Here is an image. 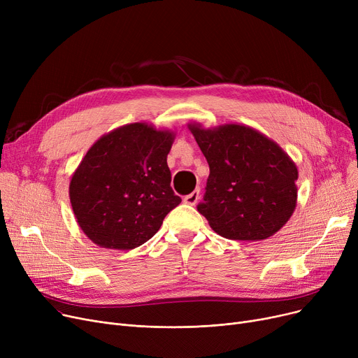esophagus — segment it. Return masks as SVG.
Listing matches in <instances>:
<instances>
[{
	"label": "esophagus",
	"instance_id": "esophagus-1",
	"mask_svg": "<svg viewBox=\"0 0 358 358\" xmlns=\"http://www.w3.org/2000/svg\"><path fill=\"white\" fill-rule=\"evenodd\" d=\"M199 199H200V190L196 189L193 193L187 194V196L184 197V203H185V204H190V206H194V204L199 201Z\"/></svg>",
	"mask_w": 358,
	"mask_h": 358
}]
</instances>
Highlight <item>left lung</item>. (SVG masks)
<instances>
[{
  "mask_svg": "<svg viewBox=\"0 0 358 358\" xmlns=\"http://www.w3.org/2000/svg\"><path fill=\"white\" fill-rule=\"evenodd\" d=\"M189 129L210 168L197 206L210 228L234 241L267 239L283 228L296 209L299 171L281 146L245 124Z\"/></svg>",
  "mask_w": 358,
  "mask_h": 358,
  "instance_id": "obj_1",
  "label": "left lung"
}]
</instances>
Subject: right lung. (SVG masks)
Masks as SVG:
<instances>
[{
    "label": "right lung",
    "instance_id": "obj_1",
    "mask_svg": "<svg viewBox=\"0 0 358 358\" xmlns=\"http://www.w3.org/2000/svg\"><path fill=\"white\" fill-rule=\"evenodd\" d=\"M174 139V131L141 122L108 131L87 150L72 174L69 200L96 245L134 250L181 203L166 164Z\"/></svg>",
    "mask_w": 358,
    "mask_h": 358
}]
</instances>
